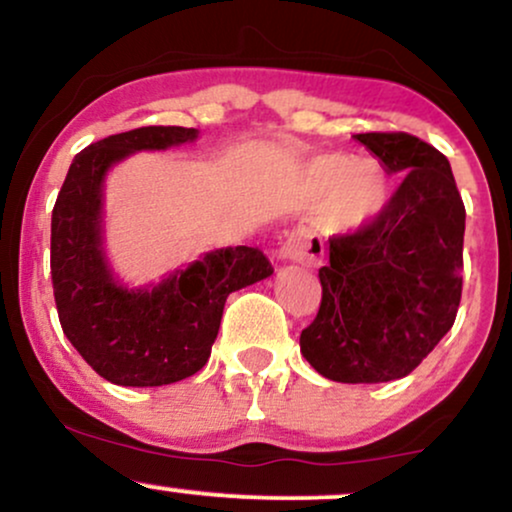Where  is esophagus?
Instances as JSON below:
<instances>
[{
  "mask_svg": "<svg viewBox=\"0 0 512 512\" xmlns=\"http://www.w3.org/2000/svg\"><path fill=\"white\" fill-rule=\"evenodd\" d=\"M322 252H325V248H322V240L317 238L315 233L305 231V228L293 231L291 236L284 240V245H281V257H284V260L305 264V267H315V264H320Z\"/></svg>",
  "mask_w": 512,
  "mask_h": 512,
  "instance_id": "obj_1",
  "label": "esophagus"
}]
</instances>
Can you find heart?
Listing matches in <instances>:
<instances>
[{"mask_svg":"<svg viewBox=\"0 0 512 512\" xmlns=\"http://www.w3.org/2000/svg\"><path fill=\"white\" fill-rule=\"evenodd\" d=\"M308 185L322 197L334 195V216L344 226L370 221L385 202L383 170L351 156L315 158L308 168Z\"/></svg>","mask_w":512,"mask_h":512,"instance_id":"obj_1","label":"heart"}]
</instances>
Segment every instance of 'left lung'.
I'll return each instance as SVG.
<instances>
[{
  "instance_id": "8db88e82",
  "label": "left lung",
  "mask_w": 512,
  "mask_h": 512,
  "mask_svg": "<svg viewBox=\"0 0 512 512\" xmlns=\"http://www.w3.org/2000/svg\"><path fill=\"white\" fill-rule=\"evenodd\" d=\"M402 182L373 219L330 238L322 301L301 354L334 383L409 375L450 332L462 298L464 204L448 158L407 132L356 134Z\"/></svg>"
}]
</instances>
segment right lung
<instances>
[{"label": "right lung", "mask_w": 512, "mask_h": 512, "mask_svg": "<svg viewBox=\"0 0 512 512\" xmlns=\"http://www.w3.org/2000/svg\"><path fill=\"white\" fill-rule=\"evenodd\" d=\"M192 127H139L86 146L69 166L52 209L50 274L62 332L108 383L158 387L209 361L233 291L274 272L257 248L207 252L151 289L117 284L103 255V180L134 151L197 139Z\"/></svg>", "instance_id": "right-lung-1"}]
</instances>
